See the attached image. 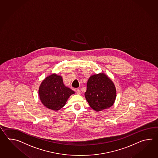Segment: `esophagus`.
Instances as JSON below:
<instances>
[{
	"label": "esophagus",
	"mask_w": 158,
	"mask_h": 158,
	"mask_svg": "<svg viewBox=\"0 0 158 158\" xmlns=\"http://www.w3.org/2000/svg\"><path fill=\"white\" fill-rule=\"evenodd\" d=\"M76 93H77V94H78V95H80V94H81V90L79 89L76 90Z\"/></svg>",
	"instance_id": "1"
}]
</instances>
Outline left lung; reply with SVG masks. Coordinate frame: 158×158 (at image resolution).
<instances>
[{
	"instance_id": "obj_1",
	"label": "left lung",
	"mask_w": 158,
	"mask_h": 158,
	"mask_svg": "<svg viewBox=\"0 0 158 158\" xmlns=\"http://www.w3.org/2000/svg\"><path fill=\"white\" fill-rule=\"evenodd\" d=\"M85 96L91 108L102 111L114 104L116 91L112 81L106 74L100 73L89 78Z\"/></svg>"
}]
</instances>
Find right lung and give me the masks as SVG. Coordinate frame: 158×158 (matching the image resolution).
I'll return each mask as SVG.
<instances>
[{"label":"right lung","instance_id":"right-lung-1","mask_svg":"<svg viewBox=\"0 0 158 158\" xmlns=\"http://www.w3.org/2000/svg\"><path fill=\"white\" fill-rule=\"evenodd\" d=\"M74 91L66 87L63 78L57 74H51L44 80L39 89L40 101L44 106L54 111L65 106L68 98Z\"/></svg>","mask_w":158,"mask_h":158}]
</instances>
